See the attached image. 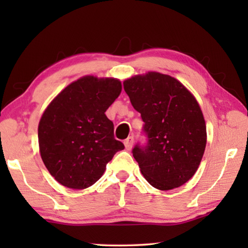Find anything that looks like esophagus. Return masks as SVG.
<instances>
[{
  "label": "esophagus",
  "instance_id": "obj_1",
  "mask_svg": "<svg viewBox=\"0 0 248 248\" xmlns=\"http://www.w3.org/2000/svg\"><path fill=\"white\" fill-rule=\"evenodd\" d=\"M133 141H134L133 137H129V138H127V139L124 140V146H125V150H127V151L131 150L132 145H133Z\"/></svg>",
  "mask_w": 248,
  "mask_h": 248
}]
</instances>
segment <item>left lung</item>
Listing matches in <instances>:
<instances>
[{
	"label": "left lung",
	"mask_w": 248,
	"mask_h": 248,
	"mask_svg": "<svg viewBox=\"0 0 248 248\" xmlns=\"http://www.w3.org/2000/svg\"><path fill=\"white\" fill-rule=\"evenodd\" d=\"M124 89L144 123L146 142L132 149L142 175L159 190L182 186L198 170L207 144L196 98L177 79L157 72L128 78Z\"/></svg>",
	"instance_id": "obj_1"
}]
</instances>
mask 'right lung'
<instances>
[{"label": "right lung", "mask_w": 248, "mask_h": 248, "mask_svg": "<svg viewBox=\"0 0 248 248\" xmlns=\"http://www.w3.org/2000/svg\"><path fill=\"white\" fill-rule=\"evenodd\" d=\"M120 93L118 79L84 77L50 103L40 119L38 141L44 164L57 182L85 189L124 149L115 139L114 124L105 115Z\"/></svg>", "instance_id": "obj_1"}]
</instances>
